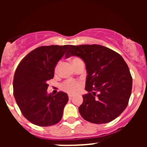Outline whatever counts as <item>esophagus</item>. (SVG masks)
<instances>
[{"instance_id":"34e87169","label":"esophagus","mask_w":147,"mask_h":147,"mask_svg":"<svg viewBox=\"0 0 147 147\" xmlns=\"http://www.w3.org/2000/svg\"><path fill=\"white\" fill-rule=\"evenodd\" d=\"M73 97H74V96H73L72 94H69L68 95V98H69L70 100H71L73 98Z\"/></svg>"}]
</instances>
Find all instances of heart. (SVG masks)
<instances>
[{"label":"heart","mask_w":147,"mask_h":147,"mask_svg":"<svg viewBox=\"0 0 147 147\" xmlns=\"http://www.w3.org/2000/svg\"><path fill=\"white\" fill-rule=\"evenodd\" d=\"M79 58L74 57L71 59V62L72 64H74V62L76 61L79 60ZM58 67H59V64H57L55 66V68H54V71L55 73L57 71ZM80 87H81V84L79 81H76V80H67V81L65 82L62 85V89L65 91H66L67 93H75L77 91H79V90L80 89Z\"/></svg>","instance_id":"heart-1"}]
</instances>
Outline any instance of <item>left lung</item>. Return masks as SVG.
I'll return each mask as SVG.
<instances>
[{"instance_id": "obj_1", "label": "left lung", "mask_w": 147, "mask_h": 147, "mask_svg": "<svg viewBox=\"0 0 147 147\" xmlns=\"http://www.w3.org/2000/svg\"><path fill=\"white\" fill-rule=\"evenodd\" d=\"M70 47L65 57L81 58L88 74V93L83 95L79 107L82 117L98 124L116 119L127 107L132 92V79L125 61L115 51L97 44Z\"/></svg>"}]
</instances>
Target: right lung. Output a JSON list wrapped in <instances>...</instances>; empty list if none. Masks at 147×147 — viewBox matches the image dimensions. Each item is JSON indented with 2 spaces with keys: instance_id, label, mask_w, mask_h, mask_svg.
I'll use <instances>...</instances> for the list:
<instances>
[{
  "instance_id": "right-lung-1",
  "label": "right lung",
  "mask_w": 147,
  "mask_h": 147,
  "mask_svg": "<svg viewBox=\"0 0 147 147\" xmlns=\"http://www.w3.org/2000/svg\"><path fill=\"white\" fill-rule=\"evenodd\" d=\"M70 45L40 46L27 54L14 76L15 101L22 114L40 127L57 124L68 101L67 93L48 94L47 82L54 78V68Z\"/></svg>"
}]
</instances>
